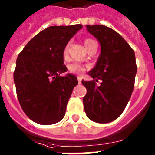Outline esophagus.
I'll list each match as a JSON object with an SVG mask.
<instances>
[{"instance_id": "esophagus-1", "label": "esophagus", "mask_w": 155, "mask_h": 155, "mask_svg": "<svg viewBox=\"0 0 155 155\" xmlns=\"http://www.w3.org/2000/svg\"><path fill=\"white\" fill-rule=\"evenodd\" d=\"M77 80H78V83H79V84H81V81H82V78L80 77V76H78Z\"/></svg>"}]
</instances>
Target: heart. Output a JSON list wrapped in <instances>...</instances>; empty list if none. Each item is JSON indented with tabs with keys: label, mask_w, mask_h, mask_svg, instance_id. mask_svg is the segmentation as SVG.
<instances>
[{
	"label": "heart",
	"mask_w": 155,
	"mask_h": 155,
	"mask_svg": "<svg viewBox=\"0 0 155 155\" xmlns=\"http://www.w3.org/2000/svg\"><path fill=\"white\" fill-rule=\"evenodd\" d=\"M96 43L94 40L91 39V38H85L84 39V45L87 49H88L90 47H92V45ZM68 53V44L64 47V50H63V54L64 55H67ZM68 69L70 71V72L74 73V74H78V75H80L82 74L84 71H85V68L84 66H82L81 64L78 63H73L71 64L68 66Z\"/></svg>",
	"instance_id": "heart-1"
}]
</instances>
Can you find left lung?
I'll return each instance as SVG.
<instances>
[{"mask_svg": "<svg viewBox=\"0 0 155 155\" xmlns=\"http://www.w3.org/2000/svg\"><path fill=\"white\" fill-rule=\"evenodd\" d=\"M87 28L101 43V54L88 73L93 80H82L87 88L83 99L84 111L92 121L108 123L120 117L132 95L137 73L134 51L111 28L103 25H87Z\"/></svg>", "mask_w": 155, "mask_h": 155, "instance_id": "1", "label": "left lung"}]
</instances>
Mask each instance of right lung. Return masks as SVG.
I'll use <instances>...</instances> for the list:
<instances>
[{
    "mask_svg": "<svg viewBox=\"0 0 155 155\" xmlns=\"http://www.w3.org/2000/svg\"><path fill=\"white\" fill-rule=\"evenodd\" d=\"M82 25H53L33 38L18 54L13 80L18 101L25 115L40 125H52L65 115L77 78L60 76L63 50Z\"/></svg>",
    "mask_w": 155,
    "mask_h": 155,
    "instance_id": "obj_1",
    "label": "right lung"
}]
</instances>
